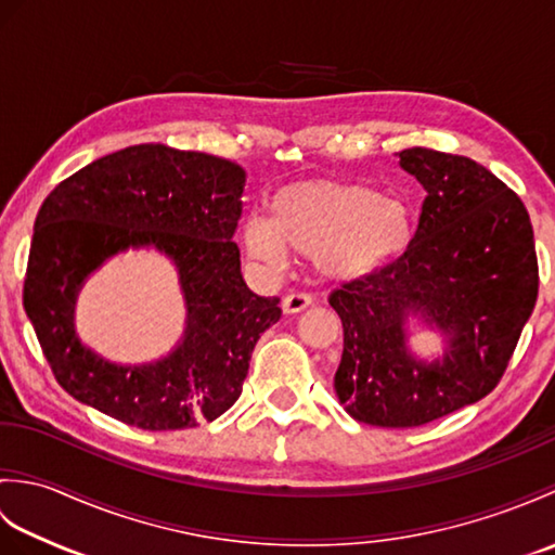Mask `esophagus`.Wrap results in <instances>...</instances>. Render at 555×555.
<instances>
[{"label":"esophagus","mask_w":555,"mask_h":555,"mask_svg":"<svg viewBox=\"0 0 555 555\" xmlns=\"http://www.w3.org/2000/svg\"><path fill=\"white\" fill-rule=\"evenodd\" d=\"M310 305H312V298L308 293H288L284 302H281V308H284L286 314H296V312H302L305 308H310Z\"/></svg>","instance_id":"1"}]
</instances>
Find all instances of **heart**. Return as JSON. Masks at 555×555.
<instances>
[{
	"label": "heart",
	"mask_w": 555,
	"mask_h": 555,
	"mask_svg": "<svg viewBox=\"0 0 555 555\" xmlns=\"http://www.w3.org/2000/svg\"><path fill=\"white\" fill-rule=\"evenodd\" d=\"M412 233V211L400 197L358 181L314 179L281 188L271 217L245 221L243 245L271 269L284 267L293 247L314 255L326 276L360 279L403 255Z\"/></svg>",
	"instance_id": "obj_1"
}]
</instances>
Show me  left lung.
<instances>
[{
	"label": "left lung",
	"instance_id": "8db88e82",
	"mask_svg": "<svg viewBox=\"0 0 555 555\" xmlns=\"http://www.w3.org/2000/svg\"><path fill=\"white\" fill-rule=\"evenodd\" d=\"M427 197L408 250L328 296L344 322L334 388L350 417L420 427L489 396L534 310L539 264L522 199L475 159L398 152ZM412 311L447 336L444 358L406 350Z\"/></svg>",
	"mask_w": 555,
	"mask_h": 555
}]
</instances>
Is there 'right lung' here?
<instances>
[{
    "label": "right lung",
    "instance_id": "obj_1",
    "mask_svg": "<svg viewBox=\"0 0 555 555\" xmlns=\"http://www.w3.org/2000/svg\"><path fill=\"white\" fill-rule=\"evenodd\" d=\"M245 171L169 145H133L82 167L47 195L28 255L23 308L66 393L147 431L191 429L223 415L243 391L257 338L279 322V298L245 286L231 238ZM152 244L180 269L184 340L167 359L124 369L82 347L75 296L90 270Z\"/></svg>",
    "mask_w": 555,
    "mask_h": 555
}]
</instances>
